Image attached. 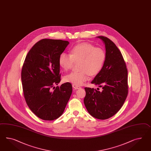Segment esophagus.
Listing matches in <instances>:
<instances>
[{
  "label": "esophagus",
  "instance_id": "1",
  "mask_svg": "<svg viewBox=\"0 0 151 151\" xmlns=\"http://www.w3.org/2000/svg\"><path fill=\"white\" fill-rule=\"evenodd\" d=\"M73 88H75V90H78V89L81 88V87L80 86L76 85H75V84H73Z\"/></svg>",
  "mask_w": 151,
  "mask_h": 151
}]
</instances>
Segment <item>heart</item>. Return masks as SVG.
Returning a JSON list of instances; mask_svg holds the SVG:
<instances>
[{"mask_svg": "<svg viewBox=\"0 0 151 151\" xmlns=\"http://www.w3.org/2000/svg\"><path fill=\"white\" fill-rule=\"evenodd\" d=\"M70 54L61 53L59 64L65 71L71 69L75 62L78 63V71H72L66 75V82L80 86L89 79V75L95 76L102 70L106 60L105 50L93 45L83 42L75 45L70 50Z\"/></svg>", "mask_w": 151, "mask_h": 151, "instance_id": "obj_1", "label": "heart"}]
</instances>
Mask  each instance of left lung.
Wrapping results in <instances>:
<instances>
[{"mask_svg": "<svg viewBox=\"0 0 151 151\" xmlns=\"http://www.w3.org/2000/svg\"><path fill=\"white\" fill-rule=\"evenodd\" d=\"M105 44L106 58L101 71L92 83L102 87V91L85 87L84 104L91 115L104 120L118 113L128 94L127 69L122 53L108 38L98 36Z\"/></svg>", "mask_w": 151, "mask_h": 151, "instance_id": "1", "label": "left lung"}]
</instances>
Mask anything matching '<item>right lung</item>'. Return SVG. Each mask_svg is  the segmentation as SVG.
I'll return each instance as SVG.
<instances>
[{
	"label": "right lung",
	"instance_id": "add662e5",
	"mask_svg": "<svg viewBox=\"0 0 151 151\" xmlns=\"http://www.w3.org/2000/svg\"><path fill=\"white\" fill-rule=\"evenodd\" d=\"M68 41L43 39L27 53L21 70L24 99L30 110L44 120L61 116L72 93L69 82L54 87L60 82L59 55Z\"/></svg>",
	"mask_w": 151,
	"mask_h": 151
}]
</instances>
